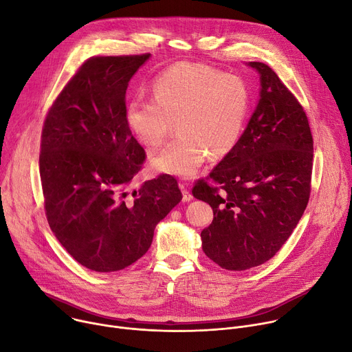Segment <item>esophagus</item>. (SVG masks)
Instances as JSON below:
<instances>
[{"instance_id":"34e87169","label":"esophagus","mask_w":352,"mask_h":352,"mask_svg":"<svg viewBox=\"0 0 352 352\" xmlns=\"http://www.w3.org/2000/svg\"><path fill=\"white\" fill-rule=\"evenodd\" d=\"M179 188H181V190H182V201H184V202H189L190 199H192V194H190V190H189L188 185L181 184Z\"/></svg>"}]
</instances>
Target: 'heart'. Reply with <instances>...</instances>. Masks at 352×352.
<instances>
[{
	"mask_svg": "<svg viewBox=\"0 0 352 352\" xmlns=\"http://www.w3.org/2000/svg\"><path fill=\"white\" fill-rule=\"evenodd\" d=\"M151 98L127 104L126 124L143 147L154 150L177 123L179 138L151 158V167L181 178L195 177L209 154L228 155L251 108V89L243 77L199 63H177L158 74Z\"/></svg>",
	"mask_w": 352,
	"mask_h": 352,
	"instance_id": "heart-1",
	"label": "heart"
}]
</instances>
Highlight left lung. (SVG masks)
Returning <instances> with one entry per match:
<instances>
[{"instance_id":"left-lung-1","label":"left lung","mask_w":352,"mask_h":352,"mask_svg":"<svg viewBox=\"0 0 352 352\" xmlns=\"http://www.w3.org/2000/svg\"><path fill=\"white\" fill-rule=\"evenodd\" d=\"M260 102L236 147L192 188L213 209L202 250L219 267L244 271L271 260L289 239L310 197L313 138L295 95L264 63Z\"/></svg>"}]
</instances>
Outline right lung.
<instances>
[{
    "label": "right lung",
    "instance_id": "obj_1",
    "mask_svg": "<svg viewBox=\"0 0 352 352\" xmlns=\"http://www.w3.org/2000/svg\"><path fill=\"white\" fill-rule=\"evenodd\" d=\"M148 57H89L43 123L39 170L49 226L91 271H120L142 258L157 223L182 199L167 174L129 197L146 151L126 124V89Z\"/></svg>",
    "mask_w": 352,
    "mask_h": 352
}]
</instances>
